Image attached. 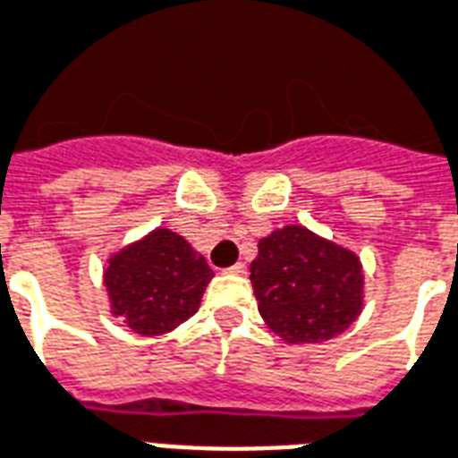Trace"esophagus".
<instances>
[{"mask_svg": "<svg viewBox=\"0 0 458 458\" xmlns=\"http://www.w3.org/2000/svg\"><path fill=\"white\" fill-rule=\"evenodd\" d=\"M225 272H228V274H235V276H242V274L247 272V267H245V264H242V262H238V264H233V267H228Z\"/></svg>", "mask_w": 458, "mask_h": 458, "instance_id": "obj_1", "label": "esophagus"}]
</instances>
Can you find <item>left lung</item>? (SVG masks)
<instances>
[{
    "instance_id": "1",
    "label": "left lung",
    "mask_w": 458,
    "mask_h": 458,
    "mask_svg": "<svg viewBox=\"0 0 458 458\" xmlns=\"http://www.w3.org/2000/svg\"><path fill=\"white\" fill-rule=\"evenodd\" d=\"M250 264L257 308L286 344H318L350 327L364 308L361 259L306 225L264 235Z\"/></svg>"
}]
</instances>
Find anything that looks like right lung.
<instances>
[{
    "label": "right lung",
    "instance_id": "right-lung-1",
    "mask_svg": "<svg viewBox=\"0 0 458 458\" xmlns=\"http://www.w3.org/2000/svg\"><path fill=\"white\" fill-rule=\"evenodd\" d=\"M213 269L191 242L169 228H155L118 252L104 267L108 310L133 333H172L201 306Z\"/></svg>",
    "mask_w": 458,
    "mask_h": 458
}]
</instances>
